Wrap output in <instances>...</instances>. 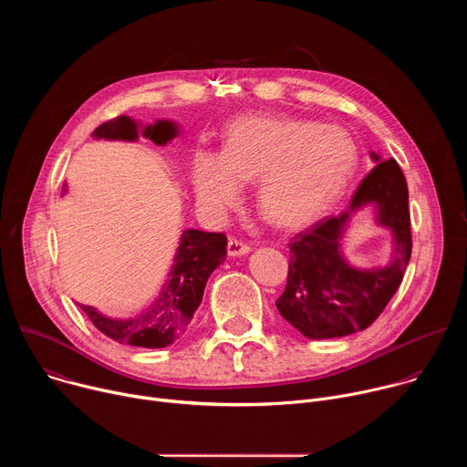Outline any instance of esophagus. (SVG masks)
<instances>
[{"label":"esophagus","instance_id":"esophagus-1","mask_svg":"<svg viewBox=\"0 0 467 467\" xmlns=\"http://www.w3.org/2000/svg\"><path fill=\"white\" fill-rule=\"evenodd\" d=\"M251 251V247L240 240H234L231 238L229 244H227V253L229 256H242V254H247Z\"/></svg>","mask_w":467,"mask_h":467}]
</instances>
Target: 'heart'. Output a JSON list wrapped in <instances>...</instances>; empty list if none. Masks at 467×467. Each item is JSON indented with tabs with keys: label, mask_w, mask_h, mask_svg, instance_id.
Here are the masks:
<instances>
[{
	"label": "heart",
	"mask_w": 467,
	"mask_h": 467,
	"mask_svg": "<svg viewBox=\"0 0 467 467\" xmlns=\"http://www.w3.org/2000/svg\"><path fill=\"white\" fill-rule=\"evenodd\" d=\"M357 161L342 127L244 116L229 125L220 155H193L190 179L199 207L211 216H222L240 199L244 182L254 181L260 214L279 227H301L338 202Z\"/></svg>",
	"instance_id": "b5f03b06"
}]
</instances>
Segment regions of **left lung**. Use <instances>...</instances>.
<instances>
[{"instance_id": "1", "label": "left lung", "mask_w": 467, "mask_h": 467, "mask_svg": "<svg viewBox=\"0 0 467 467\" xmlns=\"http://www.w3.org/2000/svg\"><path fill=\"white\" fill-rule=\"evenodd\" d=\"M377 164L360 182L349 209L327 218L290 244L288 281L275 301L281 316L312 340L340 338L368 328L403 281L412 253L409 188L399 164L369 153ZM366 206L392 234V260L358 269L343 253L352 216Z\"/></svg>"}]
</instances>
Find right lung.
<instances>
[{
	"mask_svg": "<svg viewBox=\"0 0 467 467\" xmlns=\"http://www.w3.org/2000/svg\"><path fill=\"white\" fill-rule=\"evenodd\" d=\"M179 125L171 119H157L142 125L129 116H118L101 123L92 137L96 140L137 142L142 135L157 146H166L179 137ZM68 192L62 186V195ZM227 256V238L222 233H205L197 229L182 231L179 247L173 254V265L162 285L159 297L135 317H109L88 305H79L88 319L105 337L118 344L146 349L171 346L184 335L193 312L202 305L209 277Z\"/></svg>",
	"mask_w": 467,
	"mask_h": 467,
	"instance_id": "obj_1",
	"label": "right lung"
}]
</instances>
